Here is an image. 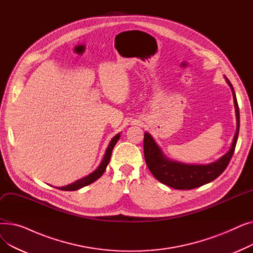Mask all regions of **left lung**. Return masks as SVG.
I'll return each mask as SVG.
<instances>
[{
  "label": "left lung",
  "instance_id": "8db88e82",
  "mask_svg": "<svg viewBox=\"0 0 253 253\" xmlns=\"http://www.w3.org/2000/svg\"><path fill=\"white\" fill-rule=\"evenodd\" d=\"M224 79L233 93L237 120V129L230 150L215 162L206 165L185 164L169 159L163 153L162 149L157 144L152 135L148 133V132H145L143 138L145 162H147L152 174L160 182L176 190H192L214 180L229 165L238 139L239 127H240V115H239V106L233 85L225 76Z\"/></svg>",
  "mask_w": 253,
  "mask_h": 253
}]
</instances>
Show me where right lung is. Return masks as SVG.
Wrapping results in <instances>:
<instances>
[{"mask_svg": "<svg viewBox=\"0 0 253 253\" xmlns=\"http://www.w3.org/2000/svg\"><path fill=\"white\" fill-rule=\"evenodd\" d=\"M120 136H121V134L118 133L110 141V144H109L108 149H106V151H105V154L103 156V159H102L101 163L99 164V166L94 171L92 172V173H90L89 175H87V176H85V177H83L81 179L76 180L75 182H73L71 184L65 185V187H61V188H57V189L62 190V191H77V190L81 189V188H84V187H86V185H88V184H90L92 182H94L95 180H97L103 174V172H104L106 166H108V164H109V162L111 160V156H112L113 149H114V147L116 145V143L118 142V140L120 139Z\"/></svg>", "mask_w": 253, "mask_h": 253, "instance_id": "1", "label": "right lung"}]
</instances>
